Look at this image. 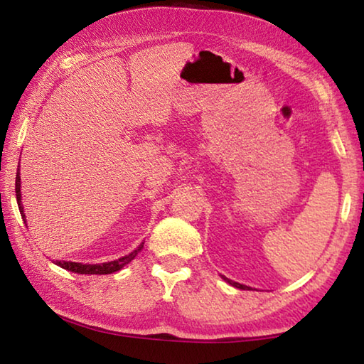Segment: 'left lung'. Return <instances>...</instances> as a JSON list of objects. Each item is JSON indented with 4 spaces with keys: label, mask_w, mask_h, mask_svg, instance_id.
<instances>
[{
    "label": "left lung",
    "mask_w": 364,
    "mask_h": 364,
    "mask_svg": "<svg viewBox=\"0 0 364 364\" xmlns=\"http://www.w3.org/2000/svg\"><path fill=\"white\" fill-rule=\"evenodd\" d=\"M223 279L226 281V282H230L231 286H234V287H237V289H249L247 286H242V284H239V282H234V281H231V279H228V278H225L223 276Z\"/></svg>",
    "instance_id": "left-lung-1"
}]
</instances>
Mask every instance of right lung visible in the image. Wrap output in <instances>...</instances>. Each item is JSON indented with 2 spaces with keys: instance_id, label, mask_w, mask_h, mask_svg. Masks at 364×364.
<instances>
[{
  "instance_id": "obj_1",
  "label": "right lung",
  "mask_w": 364,
  "mask_h": 364,
  "mask_svg": "<svg viewBox=\"0 0 364 364\" xmlns=\"http://www.w3.org/2000/svg\"><path fill=\"white\" fill-rule=\"evenodd\" d=\"M16 197H17V205H19V210H21V215L23 218L26 215H23V207H22V199H21V176H19V171H17V175H16ZM141 249H143V244H141L136 250H133L132 254L122 257V258H119V260L101 263V264H83V263L64 262V260L56 262V264H59L60 268L69 269V271H72V273H78V274H110V273H115V271L122 269L127 263H130L133 258L138 255V252Z\"/></svg>"
}]
</instances>
